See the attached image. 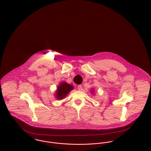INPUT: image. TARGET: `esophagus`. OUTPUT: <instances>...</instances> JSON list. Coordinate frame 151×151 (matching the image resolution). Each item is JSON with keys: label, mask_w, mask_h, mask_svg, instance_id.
I'll list each match as a JSON object with an SVG mask.
<instances>
[{"label": "esophagus", "mask_w": 151, "mask_h": 151, "mask_svg": "<svg viewBox=\"0 0 151 151\" xmlns=\"http://www.w3.org/2000/svg\"><path fill=\"white\" fill-rule=\"evenodd\" d=\"M77 88H78V90H81L82 89V86L81 85H79V86H77Z\"/></svg>", "instance_id": "34e87169"}]
</instances>
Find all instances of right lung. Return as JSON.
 <instances>
[{
  "label": "right lung",
  "mask_w": 151,
  "mask_h": 151,
  "mask_svg": "<svg viewBox=\"0 0 151 151\" xmlns=\"http://www.w3.org/2000/svg\"><path fill=\"white\" fill-rule=\"evenodd\" d=\"M73 89V86L65 82L62 83L60 86L58 87L56 92V98L59 99H62Z\"/></svg>",
  "instance_id": "1"
}]
</instances>
